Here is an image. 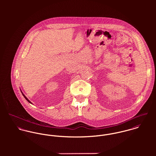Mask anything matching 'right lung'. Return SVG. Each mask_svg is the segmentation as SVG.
Instances as JSON below:
<instances>
[{"label": "right lung", "mask_w": 156, "mask_h": 156, "mask_svg": "<svg viewBox=\"0 0 156 156\" xmlns=\"http://www.w3.org/2000/svg\"><path fill=\"white\" fill-rule=\"evenodd\" d=\"M22 94H23V96H24V98H26V100H27V101H28V102H29V103H31V102H30V101H29V100H28V99H27V98H26V96H25V95H24V94H23V93H22Z\"/></svg>", "instance_id": "add662e5"}]
</instances>
